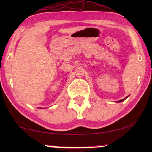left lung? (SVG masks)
<instances>
[{"label": "left lung", "mask_w": 152, "mask_h": 152, "mask_svg": "<svg viewBox=\"0 0 152 152\" xmlns=\"http://www.w3.org/2000/svg\"><path fill=\"white\" fill-rule=\"evenodd\" d=\"M126 98H124V99H121V100H119V101H118V102H122V101H124V99H125Z\"/></svg>", "instance_id": "8db88e82"}]
</instances>
